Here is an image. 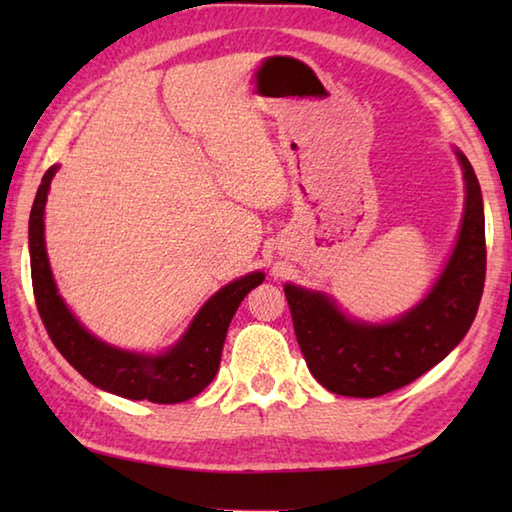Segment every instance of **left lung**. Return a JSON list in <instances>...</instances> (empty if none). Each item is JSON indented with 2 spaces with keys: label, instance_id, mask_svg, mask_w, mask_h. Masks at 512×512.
<instances>
[{
  "label": "left lung",
  "instance_id": "obj_1",
  "mask_svg": "<svg viewBox=\"0 0 512 512\" xmlns=\"http://www.w3.org/2000/svg\"><path fill=\"white\" fill-rule=\"evenodd\" d=\"M455 154L466 180L462 231L447 268L420 306L389 325H365L347 319L321 292L284 288L308 369L334 394L376 398L405 387L469 332L486 277L484 206L471 162L462 151Z\"/></svg>",
  "mask_w": 512,
  "mask_h": 512
}]
</instances>
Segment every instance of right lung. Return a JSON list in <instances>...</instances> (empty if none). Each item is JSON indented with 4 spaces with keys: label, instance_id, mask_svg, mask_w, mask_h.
I'll use <instances>...</instances> for the list:
<instances>
[{
    "label": "right lung",
    "instance_id": "1",
    "mask_svg": "<svg viewBox=\"0 0 512 512\" xmlns=\"http://www.w3.org/2000/svg\"><path fill=\"white\" fill-rule=\"evenodd\" d=\"M57 167L43 173L30 211V275L39 317L54 347L92 385L129 400H151L158 405L189 400L211 383L222 358L228 325L239 303L264 281V273H250L206 301L182 341L162 356H143L116 350L85 332L63 299L57 295L43 242V206Z\"/></svg>",
    "mask_w": 512,
    "mask_h": 512
}]
</instances>
